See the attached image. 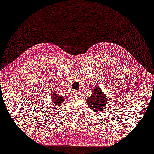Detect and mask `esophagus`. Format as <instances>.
I'll return each mask as SVG.
<instances>
[{
  "mask_svg": "<svg viewBox=\"0 0 154 154\" xmlns=\"http://www.w3.org/2000/svg\"><path fill=\"white\" fill-rule=\"evenodd\" d=\"M72 93L75 95H80V91H78V90H74L72 91Z\"/></svg>",
  "mask_w": 154,
  "mask_h": 154,
  "instance_id": "1",
  "label": "esophagus"
}]
</instances>
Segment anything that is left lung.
I'll return each mask as SVG.
<instances>
[{
  "mask_svg": "<svg viewBox=\"0 0 154 154\" xmlns=\"http://www.w3.org/2000/svg\"><path fill=\"white\" fill-rule=\"evenodd\" d=\"M105 93L99 86H95L93 91L92 95L87 99L88 106L95 112L104 113L106 106L108 105V99Z\"/></svg>",
  "mask_w": 154,
  "mask_h": 154,
  "instance_id": "left-lung-1",
  "label": "left lung"
}]
</instances>
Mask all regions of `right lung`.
Here are the masks:
<instances>
[{
	"label": "right lung",
	"mask_w": 154,
	"mask_h": 154,
	"mask_svg": "<svg viewBox=\"0 0 154 154\" xmlns=\"http://www.w3.org/2000/svg\"><path fill=\"white\" fill-rule=\"evenodd\" d=\"M51 99L52 103H54V105L56 106H61L65 99L63 96L58 95V93H57V91H55V90L52 91Z\"/></svg>",
	"instance_id": "right-lung-1"
}]
</instances>
